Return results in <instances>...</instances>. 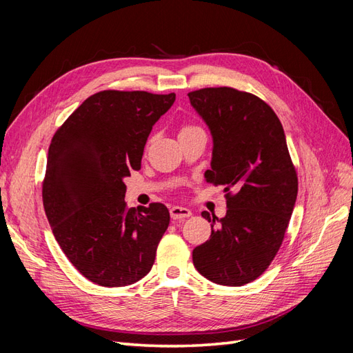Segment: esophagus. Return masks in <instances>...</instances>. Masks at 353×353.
<instances>
[{
	"mask_svg": "<svg viewBox=\"0 0 353 353\" xmlns=\"http://www.w3.org/2000/svg\"><path fill=\"white\" fill-rule=\"evenodd\" d=\"M191 216V210L187 209V208H181V206H174L172 209H170V218L172 219H184V218H188Z\"/></svg>",
	"mask_w": 353,
	"mask_h": 353,
	"instance_id": "34e87169",
	"label": "esophagus"
}]
</instances>
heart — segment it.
<instances>
[{
	"mask_svg": "<svg viewBox=\"0 0 353 353\" xmlns=\"http://www.w3.org/2000/svg\"><path fill=\"white\" fill-rule=\"evenodd\" d=\"M193 130H199V128H196V126H185V128H183V131H181V134L188 132V131H193Z\"/></svg>",
	"mask_w": 353,
	"mask_h": 353,
	"instance_id": "obj_1",
	"label": "heart"
}]
</instances>
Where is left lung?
Instances as JSON below:
<instances>
[{"label":"left lung","mask_w":353,"mask_h":353,"mask_svg":"<svg viewBox=\"0 0 353 353\" xmlns=\"http://www.w3.org/2000/svg\"><path fill=\"white\" fill-rule=\"evenodd\" d=\"M188 99L212 135L205 179L223 185L228 209L222 219L201 212L212 234L193 250V263L212 283L244 285L268 268L296 205L297 176L285 134L274 110L253 94L221 87L193 91Z\"/></svg>","instance_id":"obj_1"}]
</instances>
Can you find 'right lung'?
Segmentation results:
<instances>
[{
  "label": "right lung",
  "instance_id": "obj_1",
  "mask_svg": "<svg viewBox=\"0 0 353 353\" xmlns=\"http://www.w3.org/2000/svg\"><path fill=\"white\" fill-rule=\"evenodd\" d=\"M175 94L101 91L91 95L54 134L42 200L52 234L85 279L123 287L150 272L169 225L162 203L126 208L123 179L141 169L153 125Z\"/></svg>",
  "mask_w": 353,
  "mask_h": 353
}]
</instances>
